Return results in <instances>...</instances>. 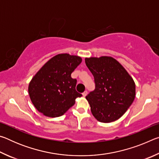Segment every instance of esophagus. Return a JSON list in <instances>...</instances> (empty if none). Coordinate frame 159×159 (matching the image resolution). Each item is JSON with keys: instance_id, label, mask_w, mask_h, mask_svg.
Listing matches in <instances>:
<instances>
[{"instance_id": "34e87169", "label": "esophagus", "mask_w": 159, "mask_h": 159, "mask_svg": "<svg viewBox=\"0 0 159 159\" xmlns=\"http://www.w3.org/2000/svg\"><path fill=\"white\" fill-rule=\"evenodd\" d=\"M82 95H83V97H85L86 95H88V92H87V91H84V92L82 93Z\"/></svg>"}]
</instances>
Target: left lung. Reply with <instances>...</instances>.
Here are the masks:
<instances>
[{"instance_id":"8db88e82","label":"left lung","mask_w":159,"mask_h":159,"mask_svg":"<svg viewBox=\"0 0 159 159\" xmlns=\"http://www.w3.org/2000/svg\"><path fill=\"white\" fill-rule=\"evenodd\" d=\"M95 78V89L85 97L91 113L102 123H111L125 114L135 98V83L119 61L109 56L85 59Z\"/></svg>"}]
</instances>
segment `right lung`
Returning <instances> with one entry per match:
<instances>
[{"instance_id": "add662e5", "label": "right lung", "mask_w": 159, "mask_h": 159, "mask_svg": "<svg viewBox=\"0 0 159 159\" xmlns=\"http://www.w3.org/2000/svg\"><path fill=\"white\" fill-rule=\"evenodd\" d=\"M82 58L67 53L50 59L32 78L28 91L32 104L45 116L64 114L82 95L76 90V79L71 74Z\"/></svg>"}]
</instances>
